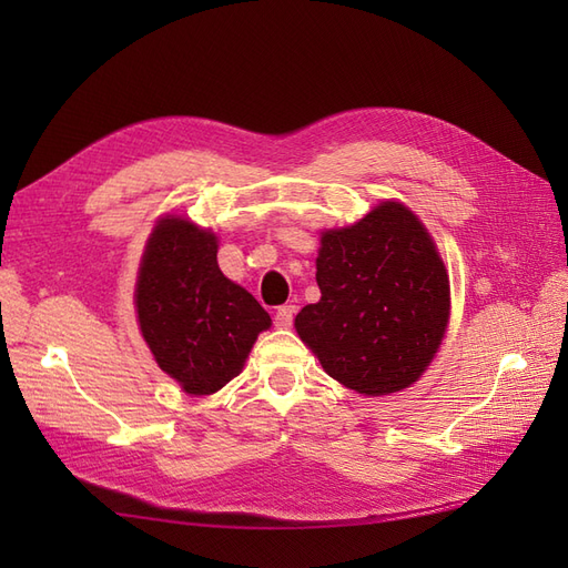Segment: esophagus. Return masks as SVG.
Instances as JSON below:
<instances>
[{
    "instance_id": "esophagus-1",
    "label": "esophagus",
    "mask_w": 568,
    "mask_h": 568,
    "mask_svg": "<svg viewBox=\"0 0 568 568\" xmlns=\"http://www.w3.org/2000/svg\"><path fill=\"white\" fill-rule=\"evenodd\" d=\"M294 315H296V305H280L277 313H274V324L282 326V329H288L294 324Z\"/></svg>"
}]
</instances>
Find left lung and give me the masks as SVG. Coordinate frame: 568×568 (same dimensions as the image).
<instances>
[{"instance_id": "left-lung-1", "label": "left lung", "mask_w": 568, "mask_h": 568, "mask_svg": "<svg viewBox=\"0 0 568 568\" xmlns=\"http://www.w3.org/2000/svg\"><path fill=\"white\" fill-rule=\"evenodd\" d=\"M315 277L322 298L296 315V332L324 372L365 395L415 384L450 315L448 274L419 217L384 201L324 232Z\"/></svg>"}]
</instances>
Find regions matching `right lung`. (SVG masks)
Returning a JSON list of instances; mask_svg holds the SVG:
<instances>
[{
	"instance_id": "add662e5",
	"label": "right lung",
	"mask_w": 568,
	"mask_h": 568,
	"mask_svg": "<svg viewBox=\"0 0 568 568\" xmlns=\"http://www.w3.org/2000/svg\"><path fill=\"white\" fill-rule=\"evenodd\" d=\"M134 303L159 367L192 395L232 382L272 322L246 288L220 272L215 234L182 217L153 227Z\"/></svg>"
}]
</instances>
